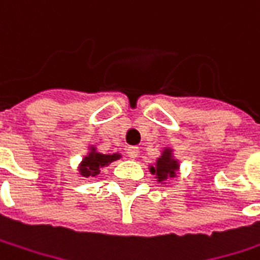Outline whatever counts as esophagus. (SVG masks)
Segmentation results:
<instances>
[{
	"label": "esophagus",
	"mask_w": 260,
	"mask_h": 260,
	"mask_svg": "<svg viewBox=\"0 0 260 260\" xmlns=\"http://www.w3.org/2000/svg\"><path fill=\"white\" fill-rule=\"evenodd\" d=\"M127 155L130 159H136L139 156V147L137 146H128L127 147Z\"/></svg>",
	"instance_id": "obj_1"
}]
</instances>
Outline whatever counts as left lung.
<instances>
[{
    "label": "left lung",
    "mask_w": 260,
    "mask_h": 260,
    "mask_svg": "<svg viewBox=\"0 0 260 260\" xmlns=\"http://www.w3.org/2000/svg\"><path fill=\"white\" fill-rule=\"evenodd\" d=\"M179 169H181V162L178 157H175L174 149L171 146L164 147L155 164L149 165V172L155 175L156 181L162 185L166 184L168 179L176 178Z\"/></svg>",
    "instance_id": "1"
}]
</instances>
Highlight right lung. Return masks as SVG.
<instances>
[{"instance_id": "obj_1", "label": "right lung", "mask_w": 260, "mask_h": 260, "mask_svg": "<svg viewBox=\"0 0 260 260\" xmlns=\"http://www.w3.org/2000/svg\"><path fill=\"white\" fill-rule=\"evenodd\" d=\"M121 159V153H101L98 152L96 146L88 145V152L84 155L81 164L78 165V172L84 178H96L101 174V171L107 168L110 164Z\"/></svg>"}]
</instances>
